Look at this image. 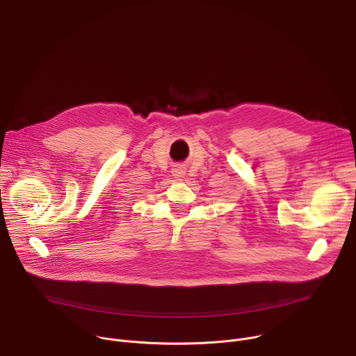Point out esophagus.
<instances>
[{
    "instance_id": "esophagus-1",
    "label": "esophagus",
    "mask_w": 356,
    "mask_h": 356,
    "mask_svg": "<svg viewBox=\"0 0 356 356\" xmlns=\"http://www.w3.org/2000/svg\"><path fill=\"white\" fill-rule=\"evenodd\" d=\"M172 173H173V176H175L176 179H179V180H180L181 177H184V175H186V169H184L183 166H180V165H179V166H175V168H173Z\"/></svg>"
}]
</instances>
